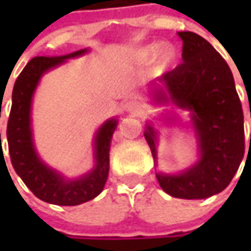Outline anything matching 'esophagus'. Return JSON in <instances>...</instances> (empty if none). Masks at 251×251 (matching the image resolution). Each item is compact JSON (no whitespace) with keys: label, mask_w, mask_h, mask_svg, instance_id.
<instances>
[{"label":"esophagus","mask_w":251,"mask_h":251,"mask_svg":"<svg viewBox=\"0 0 251 251\" xmlns=\"http://www.w3.org/2000/svg\"><path fill=\"white\" fill-rule=\"evenodd\" d=\"M124 107H126V110L128 111L130 114L132 116H140L144 113V106H142V103L138 100H128L126 104H124Z\"/></svg>","instance_id":"esophagus-1"}]
</instances>
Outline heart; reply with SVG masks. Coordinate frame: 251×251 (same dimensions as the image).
Listing matches in <instances>:
<instances>
[{
  "label": "heart",
  "mask_w": 251,
  "mask_h": 251,
  "mask_svg": "<svg viewBox=\"0 0 251 251\" xmlns=\"http://www.w3.org/2000/svg\"><path fill=\"white\" fill-rule=\"evenodd\" d=\"M155 55H156L158 63L162 64V65H165V64H168L172 61L175 53H173V49L166 46V44H163V46H150V47H147V49L142 51V57L147 58V60L153 58Z\"/></svg>",
  "instance_id": "1"
}]
</instances>
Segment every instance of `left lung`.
Listing matches in <instances>:
<instances>
[{
  "label": "left lung",
  "mask_w": 251,
  "mask_h": 251,
  "mask_svg": "<svg viewBox=\"0 0 251 251\" xmlns=\"http://www.w3.org/2000/svg\"><path fill=\"white\" fill-rule=\"evenodd\" d=\"M178 36L183 40V63L160 78L169 98L159 91L156 100L170 99L193 113L201 159L181 175L159 173L156 178L169 196L198 200L225 190L240 166L245 155L243 110L232 71L222 55L197 33L178 32ZM155 137L148 126L145 140L153 159Z\"/></svg>",
  "instance_id": "obj_1"
}]
</instances>
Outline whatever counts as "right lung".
Wrapping results in <instances>:
<instances>
[{
    "label": "right lung",
    "mask_w": 251,
    "mask_h": 251,
    "mask_svg": "<svg viewBox=\"0 0 251 251\" xmlns=\"http://www.w3.org/2000/svg\"><path fill=\"white\" fill-rule=\"evenodd\" d=\"M82 53L85 50L64 57H34L19 74L12 91V107L6 126V140L12 166L36 197L55 205H78L95 198L101 193L109 176V151L117 126L116 120H109L98 131L95 141L96 168L79 180H64L58 173L40 162L33 148L30 103L36 85L47 70L64 63L65 58Z\"/></svg>",
    "instance_id": "obj_1"
}]
</instances>
